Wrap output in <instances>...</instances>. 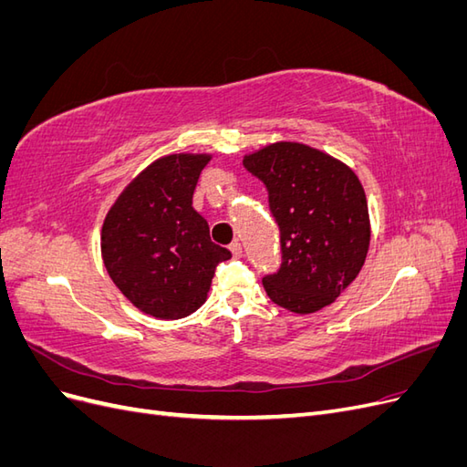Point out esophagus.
I'll return each mask as SVG.
<instances>
[{
    "label": "esophagus",
    "instance_id": "34e87169",
    "mask_svg": "<svg viewBox=\"0 0 467 467\" xmlns=\"http://www.w3.org/2000/svg\"><path fill=\"white\" fill-rule=\"evenodd\" d=\"M230 251H232V255L235 257V259H239L244 255V247H242V244L239 242H234L232 245H230Z\"/></svg>",
    "mask_w": 467,
    "mask_h": 467
}]
</instances>
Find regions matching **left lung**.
<instances>
[{"label": "left lung", "instance_id": "8db88e82", "mask_svg": "<svg viewBox=\"0 0 467 467\" xmlns=\"http://www.w3.org/2000/svg\"><path fill=\"white\" fill-rule=\"evenodd\" d=\"M244 165L268 191L280 228L282 265L263 278L276 306L316 314L355 280L368 255V202L357 173L333 155L300 142L247 153Z\"/></svg>", "mask_w": 467, "mask_h": 467}]
</instances>
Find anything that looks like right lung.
I'll return each instance as SVG.
<instances>
[{"label":"right lung","instance_id":"obj_1","mask_svg":"<svg viewBox=\"0 0 467 467\" xmlns=\"http://www.w3.org/2000/svg\"><path fill=\"white\" fill-rule=\"evenodd\" d=\"M210 153H171L150 163L119 194L101 230L109 276L140 312L181 319L206 298L216 265L232 253L210 239L192 208Z\"/></svg>","mask_w":467,"mask_h":467}]
</instances>
